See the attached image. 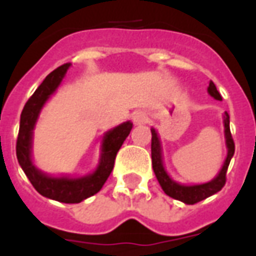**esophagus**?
I'll list each match as a JSON object with an SVG mask.
<instances>
[{
    "instance_id": "obj_1",
    "label": "esophagus",
    "mask_w": 256,
    "mask_h": 256,
    "mask_svg": "<svg viewBox=\"0 0 256 256\" xmlns=\"http://www.w3.org/2000/svg\"><path fill=\"white\" fill-rule=\"evenodd\" d=\"M148 120V116H146V114L142 111H136L133 114V122L136 124H142V123H146Z\"/></svg>"
}]
</instances>
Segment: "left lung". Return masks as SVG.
Instances as JSON below:
<instances>
[{
  "label": "left lung",
  "mask_w": 256,
  "mask_h": 256,
  "mask_svg": "<svg viewBox=\"0 0 256 256\" xmlns=\"http://www.w3.org/2000/svg\"><path fill=\"white\" fill-rule=\"evenodd\" d=\"M208 93L210 96H212L215 100H222L220 92L215 88L214 82H210L208 86ZM224 124H225V138H226V146H228V156H226V160L224 163V166L220 168V174L210 182L200 184V185H181V184L172 181L170 176L167 174L163 166V160H162V148H160V141L158 137L155 128H150V133H152V144H150V152H152V167H154V172L158 178V181L160 184L162 189L164 190L166 194H168L170 198L180 200L185 204H194L202 202L204 198L212 196L214 193L220 192V189L225 186L226 182V172H228V167L230 163L232 156L234 155V141L232 138L230 133V126H229V115L228 112H225V116H224Z\"/></svg>",
  "instance_id": "left-lung-1"
}]
</instances>
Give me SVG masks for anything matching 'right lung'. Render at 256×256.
I'll list each match as a JSON object with an SVG mask.
<instances>
[{"mask_svg": "<svg viewBox=\"0 0 256 256\" xmlns=\"http://www.w3.org/2000/svg\"><path fill=\"white\" fill-rule=\"evenodd\" d=\"M70 63L63 64L44 79L38 89L34 92L20 115V128L16 141V156L23 172L30 180L32 186L42 196L62 203H80L84 198L98 192L110 177L118 150H120L123 141L126 140L133 128L132 122H124L106 133L101 146V159L96 172L80 178L50 177L40 172L31 160V144L32 130L36 126L38 115L48 98L56 92L67 72Z\"/></svg>", "mask_w": 256, "mask_h": 256, "instance_id": "1", "label": "right lung"}]
</instances>
